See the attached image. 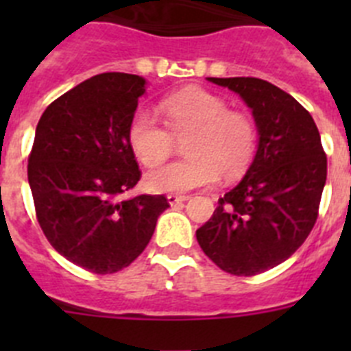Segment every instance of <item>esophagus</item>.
<instances>
[{
	"mask_svg": "<svg viewBox=\"0 0 351 351\" xmlns=\"http://www.w3.org/2000/svg\"><path fill=\"white\" fill-rule=\"evenodd\" d=\"M188 198H190V197H186V195H173V193L167 195V200H169L170 206H178V204L186 202Z\"/></svg>",
	"mask_w": 351,
	"mask_h": 351,
	"instance_id": "1",
	"label": "esophagus"
}]
</instances>
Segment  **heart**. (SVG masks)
I'll use <instances>...</instances> for the list:
<instances>
[{
    "instance_id": "1",
    "label": "heart",
    "mask_w": 351,
    "mask_h": 351,
    "mask_svg": "<svg viewBox=\"0 0 351 351\" xmlns=\"http://www.w3.org/2000/svg\"><path fill=\"white\" fill-rule=\"evenodd\" d=\"M160 114L167 130L145 110L130 119L128 144L142 165L153 167L170 156L173 138H186V160L145 173V186L156 193H186L221 179L239 178L255 158L258 130L243 110L206 89H184L163 98Z\"/></svg>"
}]
</instances>
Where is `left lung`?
Here are the masks:
<instances>
[{"mask_svg":"<svg viewBox=\"0 0 351 351\" xmlns=\"http://www.w3.org/2000/svg\"><path fill=\"white\" fill-rule=\"evenodd\" d=\"M251 108L258 147L246 176L197 230L202 251L234 276H255L290 258L318 218L327 156L311 114L267 80L209 77Z\"/></svg>","mask_w":351,"mask_h":351,"instance_id":"8db88e82","label":"left lung"}]
</instances>
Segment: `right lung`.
Listing matches in <instances>:
<instances>
[{"instance_id": "obj_1", "label": "right lung", "mask_w": 351, "mask_h": 351, "mask_svg": "<svg viewBox=\"0 0 351 351\" xmlns=\"http://www.w3.org/2000/svg\"><path fill=\"white\" fill-rule=\"evenodd\" d=\"M145 79L100 73L52 101L40 117L27 181L43 234L60 255L112 274L141 255L169 207L163 195L121 198L141 179L128 125Z\"/></svg>"}]
</instances>
